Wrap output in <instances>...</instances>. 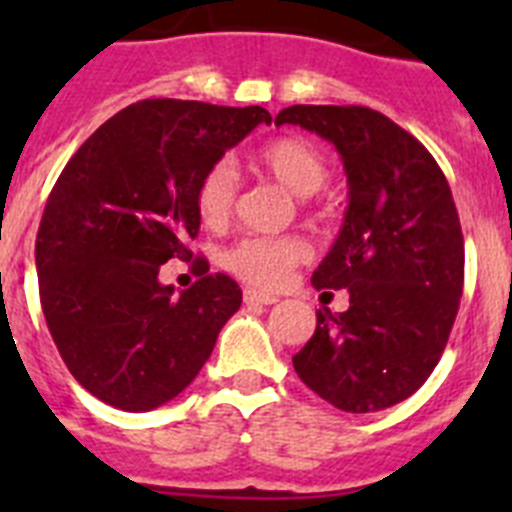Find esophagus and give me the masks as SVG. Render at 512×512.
Returning a JSON list of instances; mask_svg holds the SVG:
<instances>
[{"label":"esophagus","mask_w":512,"mask_h":512,"mask_svg":"<svg viewBox=\"0 0 512 512\" xmlns=\"http://www.w3.org/2000/svg\"><path fill=\"white\" fill-rule=\"evenodd\" d=\"M243 300H246L248 305H274L277 297L264 295V292H259V289H246V292H243Z\"/></svg>","instance_id":"obj_1"}]
</instances>
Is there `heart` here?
I'll list each match as a JSON object with an SVG mask.
<instances>
[{
	"label": "heart",
	"instance_id": "b5f03b06",
	"mask_svg": "<svg viewBox=\"0 0 512 512\" xmlns=\"http://www.w3.org/2000/svg\"><path fill=\"white\" fill-rule=\"evenodd\" d=\"M251 166L277 179L297 197H310L328 182V161L305 138H274L253 153ZM235 207V171L217 161L194 189V210L202 225L223 228ZM310 256V246L295 235L282 238H243L225 253V266L243 282L274 289L287 282L289 271Z\"/></svg>",
	"mask_w": 512,
	"mask_h": 512
}]
</instances>
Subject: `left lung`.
<instances>
[{"mask_svg": "<svg viewBox=\"0 0 512 512\" xmlns=\"http://www.w3.org/2000/svg\"><path fill=\"white\" fill-rule=\"evenodd\" d=\"M277 125L330 140L348 179L336 243L315 289H348V310H318L295 372L346 413L408 400L441 359L464 287V235L449 182L418 138L369 107L292 104Z\"/></svg>", "mask_w": 512, "mask_h": 512, "instance_id": "obj_1", "label": "left lung"}]
</instances>
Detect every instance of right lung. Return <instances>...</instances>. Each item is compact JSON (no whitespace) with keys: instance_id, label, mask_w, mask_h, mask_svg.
Segmentation results:
<instances>
[{"instance_id":"add662e5","label":"right lung","mask_w":512,"mask_h":512,"mask_svg":"<svg viewBox=\"0 0 512 512\" xmlns=\"http://www.w3.org/2000/svg\"><path fill=\"white\" fill-rule=\"evenodd\" d=\"M261 122L264 107L143 99L94 130L58 176L35 241L40 305L63 364L112 408L174 400L241 307L228 274L202 271L176 295L158 271L192 259L200 176Z\"/></svg>"}]
</instances>
